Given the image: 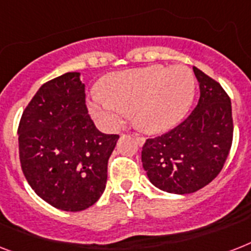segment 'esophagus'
<instances>
[{
	"label": "esophagus",
	"instance_id": "obj_1",
	"mask_svg": "<svg viewBox=\"0 0 251 251\" xmlns=\"http://www.w3.org/2000/svg\"><path fill=\"white\" fill-rule=\"evenodd\" d=\"M132 138L135 139V142L138 144H139V146H143L144 142H146V139H144V136L139 135V134H134V135H132Z\"/></svg>",
	"mask_w": 251,
	"mask_h": 251
}]
</instances>
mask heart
I'll return each mask as SVG.
<instances>
[{
	"mask_svg": "<svg viewBox=\"0 0 251 251\" xmlns=\"http://www.w3.org/2000/svg\"><path fill=\"white\" fill-rule=\"evenodd\" d=\"M103 94H94L93 116L115 129L134 112L135 122L147 131H165L188 112L196 78L187 66H151L113 73L103 81Z\"/></svg>",
	"mask_w": 251,
	"mask_h": 251,
	"instance_id": "heart-1",
	"label": "heart"
}]
</instances>
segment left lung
I'll return each mask as SVG.
<instances>
[{
    "mask_svg": "<svg viewBox=\"0 0 251 251\" xmlns=\"http://www.w3.org/2000/svg\"><path fill=\"white\" fill-rule=\"evenodd\" d=\"M199 81L196 108L170 131L148 138L142 162L151 183L165 192L187 195L217 178L233 139L231 99L221 83L193 67Z\"/></svg>",
    "mask_w": 251,
    "mask_h": 251,
    "instance_id": "left-lung-1",
    "label": "left lung"
}]
</instances>
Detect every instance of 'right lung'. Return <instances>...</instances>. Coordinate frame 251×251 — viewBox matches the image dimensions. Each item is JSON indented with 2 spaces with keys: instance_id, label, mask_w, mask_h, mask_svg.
Returning a JSON list of instances; mask_svg holds the SVG:
<instances>
[{
  "instance_id": "1",
  "label": "right lung",
  "mask_w": 251,
  "mask_h": 251,
  "mask_svg": "<svg viewBox=\"0 0 251 251\" xmlns=\"http://www.w3.org/2000/svg\"><path fill=\"white\" fill-rule=\"evenodd\" d=\"M18 135L22 170L41 199L64 211L85 210L99 200L120 135L95 127L78 72L38 89L23 111Z\"/></svg>"
}]
</instances>
